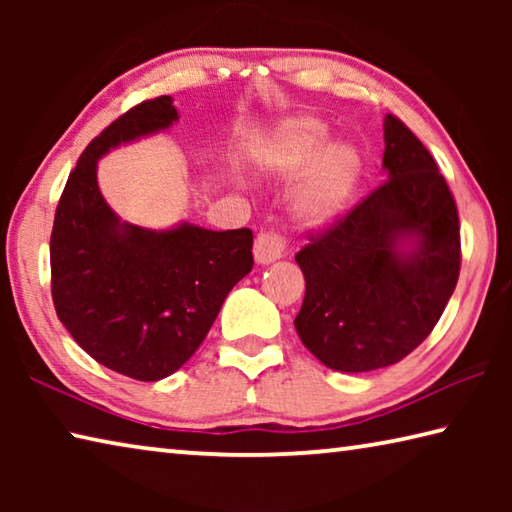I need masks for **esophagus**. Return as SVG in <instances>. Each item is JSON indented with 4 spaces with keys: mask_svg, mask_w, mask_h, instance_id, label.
<instances>
[{
    "mask_svg": "<svg viewBox=\"0 0 512 512\" xmlns=\"http://www.w3.org/2000/svg\"><path fill=\"white\" fill-rule=\"evenodd\" d=\"M284 248H287V241H284L280 235H275V232H262V235L255 239V248H253L255 262L262 266L277 262V259L284 255Z\"/></svg>",
    "mask_w": 512,
    "mask_h": 512,
    "instance_id": "esophagus-1",
    "label": "esophagus"
}]
</instances>
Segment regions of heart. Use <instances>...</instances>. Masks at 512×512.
<instances>
[{
	"mask_svg": "<svg viewBox=\"0 0 512 512\" xmlns=\"http://www.w3.org/2000/svg\"><path fill=\"white\" fill-rule=\"evenodd\" d=\"M323 121L309 115L284 119L259 146L268 178L293 185L289 214L302 230H325L348 212L361 180V155L345 142L327 144Z\"/></svg>",
	"mask_w": 512,
	"mask_h": 512,
	"instance_id": "heart-1",
	"label": "heart"
}]
</instances>
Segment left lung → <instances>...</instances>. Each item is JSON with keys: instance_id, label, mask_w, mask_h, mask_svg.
<instances>
[{"instance_id": "obj_1", "label": "left lung", "mask_w": 512, "mask_h": 512, "mask_svg": "<svg viewBox=\"0 0 512 512\" xmlns=\"http://www.w3.org/2000/svg\"><path fill=\"white\" fill-rule=\"evenodd\" d=\"M388 180L296 255L305 302L300 341L327 368L393 366L431 334L456 289L461 228L431 153L384 119Z\"/></svg>"}]
</instances>
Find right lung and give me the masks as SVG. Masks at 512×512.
Returning a JSON list of instances; mask_svg holds the SVG:
<instances>
[{
  "mask_svg": "<svg viewBox=\"0 0 512 512\" xmlns=\"http://www.w3.org/2000/svg\"><path fill=\"white\" fill-rule=\"evenodd\" d=\"M171 97L144 101L88 144L69 173L51 232V296L60 323L101 366L160 381L198 350L232 287L253 268V232L180 221L151 230L121 221L97 167L124 144L169 131Z\"/></svg>",
  "mask_w": 512,
  "mask_h": 512,
  "instance_id": "right-lung-1",
  "label": "right lung"
}]
</instances>
